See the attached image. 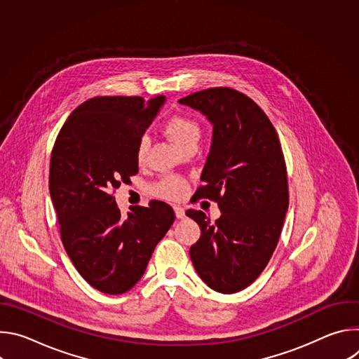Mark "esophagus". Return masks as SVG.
<instances>
[{
    "label": "esophagus",
    "mask_w": 359,
    "mask_h": 359,
    "mask_svg": "<svg viewBox=\"0 0 359 359\" xmlns=\"http://www.w3.org/2000/svg\"><path fill=\"white\" fill-rule=\"evenodd\" d=\"M173 210H175V215H176V217H177V219H180V220H182V219H184V216H186V215H184V209H183V208L175 206V208H173Z\"/></svg>",
    "instance_id": "esophagus-1"
}]
</instances>
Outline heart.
Instances as JSON below:
<instances>
[{
	"mask_svg": "<svg viewBox=\"0 0 359 359\" xmlns=\"http://www.w3.org/2000/svg\"><path fill=\"white\" fill-rule=\"evenodd\" d=\"M166 133L172 139V142L180 149L186 143L197 142L200 137V128L198 125L186 116H173L166 125ZM149 147V137L142 136L136 146V158L142 162L146 156V151ZM158 196L169 200H177L186 193V183L179 177H169L165 179L155 187Z\"/></svg>",
	"mask_w": 359,
	"mask_h": 359,
	"instance_id": "1",
	"label": "heart"
}]
</instances>
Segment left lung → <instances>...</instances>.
Returning <instances> with one entry per match:
<instances>
[{
  "mask_svg": "<svg viewBox=\"0 0 359 359\" xmlns=\"http://www.w3.org/2000/svg\"><path fill=\"white\" fill-rule=\"evenodd\" d=\"M208 118L213 139L197 198L216 200V223L187 210L201 230L191 263L210 288L223 294L255 281L277 247L288 209V184L278 135L262 108L230 88H210L179 99Z\"/></svg>",
  "mask_w": 359,
  "mask_h": 359,
  "instance_id": "left-lung-1",
  "label": "left lung"
}]
</instances>
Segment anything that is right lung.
Instances as JSON below:
<instances>
[{
    "instance_id": "1",
    "label": "right lung",
    "mask_w": 359,
    "mask_h": 359,
    "mask_svg": "<svg viewBox=\"0 0 359 359\" xmlns=\"http://www.w3.org/2000/svg\"><path fill=\"white\" fill-rule=\"evenodd\" d=\"M166 97L97 96L64 123L49 165V193L64 247L78 273L100 292L129 291L175 222L165 201L135 206L126 217L112 196L136 175V146Z\"/></svg>"
}]
</instances>
